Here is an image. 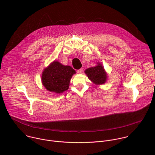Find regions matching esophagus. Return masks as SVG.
Masks as SVG:
<instances>
[{
    "mask_svg": "<svg viewBox=\"0 0 155 155\" xmlns=\"http://www.w3.org/2000/svg\"><path fill=\"white\" fill-rule=\"evenodd\" d=\"M77 72L79 74H81L83 72V69H80L77 70Z\"/></svg>",
    "mask_w": 155,
    "mask_h": 155,
    "instance_id": "esophagus-1",
    "label": "esophagus"
}]
</instances>
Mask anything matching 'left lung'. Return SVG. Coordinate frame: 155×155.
<instances>
[{"label":"left lung","instance_id":"obj_1","mask_svg":"<svg viewBox=\"0 0 155 155\" xmlns=\"http://www.w3.org/2000/svg\"><path fill=\"white\" fill-rule=\"evenodd\" d=\"M84 72L88 78L96 84H103L107 81V74L101 63H97L95 67L87 69Z\"/></svg>","mask_w":155,"mask_h":155}]
</instances>
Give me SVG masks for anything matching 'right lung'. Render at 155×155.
<instances>
[{
	"label": "right lung",
	"mask_w": 155,
	"mask_h": 155,
	"mask_svg": "<svg viewBox=\"0 0 155 155\" xmlns=\"http://www.w3.org/2000/svg\"><path fill=\"white\" fill-rule=\"evenodd\" d=\"M75 73L71 66L54 61L43 71L41 82L48 91L60 94L69 89L71 79Z\"/></svg>",
	"instance_id": "1"
}]
</instances>
